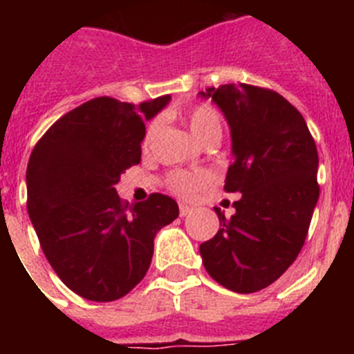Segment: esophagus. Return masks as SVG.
<instances>
[{
	"instance_id": "34e87169",
	"label": "esophagus",
	"mask_w": 354,
	"mask_h": 354,
	"mask_svg": "<svg viewBox=\"0 0 354 354\" xmlns=\"http://www.w3.org/2000/svg\"><path fill=\"white\" fill-rule=\"evenodd\" d=\"M179 212H180V216H189L193 212V207H189V205H184V204H180V207H179Z\"/></svg>"
}]
</instances>
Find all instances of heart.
Returning a JSON list of instances; mask_svg holds the SVG:
<instances>
[{
	"label": "heart",
	"instance_id": "b5f03b06",
	"mask_svg": "<svg viewBox=\"0 0 354 354\" xmlns=\"http://www.w3.org/2000/svg\"><path fill=\"white\" fill-rule=\"evenodd\" d=\"M184 124L187 126L189 133L198 140L200 143L218 142L221 136V118L220 113L209 104H196L184 111ZM154 136V126L149 127L143 140V145H149ZM211 183V175L205 171H177L170 177V189L179 196H192L198 192L200 187L207 186Z\"/></svg>",
	"mask_w": 354,
	"mask_h": 354
}]
</instances>
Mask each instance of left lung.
I'll use <instances>...</instances> for the list:
<instances>
[{"mask_svg": "<svg viewBox=\"0 0 354 354\" xmlns=\"http://www.w3.org/2000/svg\"><path fill=\"white\" fill-rule=\"evenodd\" d=\"M230 127L234 162L225 192L241 193L236 212L200 245L212 280L234 292H257L282 277L303 248L319 198V156L305 118L280 93L252 84L200 92Z\"/></svg>", "mask_w": 354, "mask_h": 354, "instance_id": "left-lung-1", "label": "left lung"}]
</instances>
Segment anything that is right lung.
Listing matches in <instances>:
<instances>
[{"instance_id": "right-lung-1", "label": "right lung", "mask_w": 354, "mask_h": 354, "mask_svg": "<svg viewBox=\"0 0 354 354\" xmlns=\"http://www.w3.org/2000/svg\"><path fill=\"white\" fill-rule=\"evenodd\" d=\"M168 102L97 97L56 120L31 152L28 214L55 273L81 298L115 301L138 286L156 234L179 216L170 196L129 205L115 189L142 159L145 122Z\"/></svg>"}]
</instances>
